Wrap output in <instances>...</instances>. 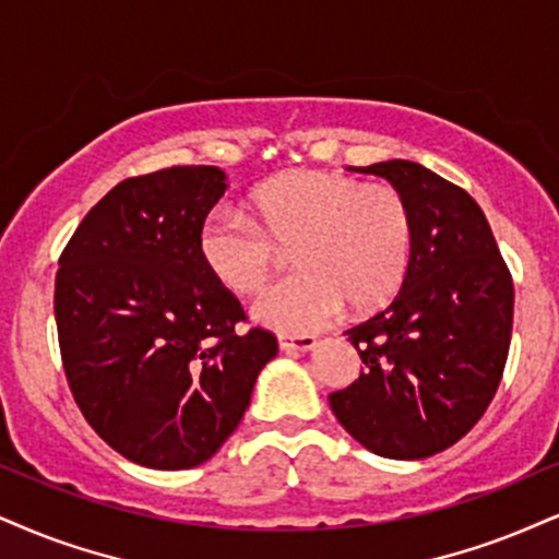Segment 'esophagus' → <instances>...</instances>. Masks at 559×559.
<instances>
[{"instance_id": "34e87169", "label": "esophagus", "mask_w": 559, "mask_h": 559, "mask_svg": "<svg viewBox=\"0 0 559 559\" xmlns=\"http://www.w3.org/2000/svg\"><path fill=\"white\" fill-rule=\"evenodd\" d=\"M280 347L287 353H308L316 347V336L311 334H280Z\"/></svg>"}]
</instances>
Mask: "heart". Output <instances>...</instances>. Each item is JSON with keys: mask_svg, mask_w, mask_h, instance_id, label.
I'll return each instance as SVG.
<instances>
[{"mask_svg": "<svg viewBox=\"0 0 559 559\" xmlns=\"http://www.w3.org/2000/svg\"><path fill=\"white\" fill-rule=\"evenodd\" d=\"M248 206L253 219L212 212L199 230V253L217 285L248 295L264 287L282 248H293L300 272L253 302L264 326L311 332L344 302L353 313H370L402 290L415 253V215L396 186L298 170L253 191Z\"/></svg>", "mask_w": 559, "mask_h": 559, "instance_id": "heart-1", "label": "heart"}]
</instances>
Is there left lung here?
<instances>
[{
	"label": "left lung",
	"mask_w": 559,
	"mask_h": 559,
	"mask_svg": "<svg viewBox=\"0 0 559 559\" xmlns=\"http://www.w3.org/2000/svg\"><path fill=\"white\" fill-rule=\"evenodd\" d=\"M381 176L415 215V253L383 311L347 329L365 362L329 394L344 430L385 459H427L461 440L498 391L513 332V277L479 204L409 160Z\"/></svg>",
	"instance_id": "1"
}]
</instances>
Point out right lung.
<instances>
[{"label": "right lung", "mask_w": 559, "mask_h": 559, "mask_svg": "<svg viewBox=\"0 0 559 559\" xmlns=\"http://www.w3.org/2000/svg\"><path fill=\"white\" fill-rule=\"evenodd\" d=\"M223 194L215 165L123 178L59 257L53 316L69 391L116 453L150 469L215 456L277 355L272 332H240L243 306L199 253Z\"/></svg>", "instance_id": "right-lung-1"}]
</instances>
